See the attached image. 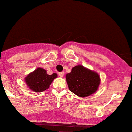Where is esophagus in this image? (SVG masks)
<instances>
[{
    "mask_svg": "<svg viewBox=\"0 0 132 132\" xmlns=\"http://www.w3.org/2000/svg\"><path fill=\"white\" fill-rule=\"evenodd\" d=\"M59 76L61 78H63L64 76V72H59Z\"/></svg>",
    "mask_w": 132,
    "mask_h": 132,
    "instance_id": "1",
    "label": "esophagus"
}]
</instances>
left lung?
<instances>
[{"mask_svg":"<svg viewBox=\"0 0 132 132\" xmlns=\"http://www.w3.org/2000/svg\"><path fill=\"white\" fill-rule=\"evenodd\" d=\"M66 81L71 92L84 98L97 91L101 78L97 72L78 65L73 67L70 73L66 74Z\"/></svg>","mask_w":132,"mask_h":132,"instance_id":"obj_1","label":"left lung"}]
</instances>
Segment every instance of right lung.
I'll list each match as a JSON object with an SVG mask.
<instances>
[{"label":"right lung","instance_id":"right-lung-1","mask_svg":"<svg viewBox=\"0 0 132 132\" xmlns=\"http://www.w3.org/2000/svg\"><path fill=\"white\" fill-rule=\"evenodd\" d=\"M57 74L54 73L48 75L46 70L41 67L36 69L34 71L29 73L24 78V81L29 89L34 92H41L47 90Z\"/></svg>","mask_w":132,"mask_h":132}]
</instances>
